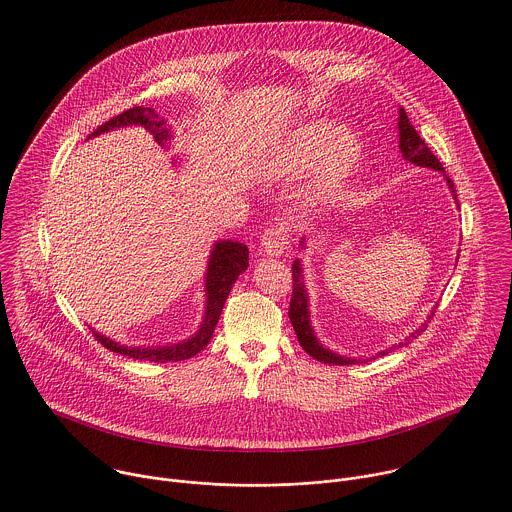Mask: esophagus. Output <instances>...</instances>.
<instances>
[{"mask_svg":"<svg viewBox=\"0 0 512 512\" xmlns=\"http://www.w3.org/2000/svg\"><path fill=\"white\" fill-rule=\"evenodd\" d=\"M261 247L267 255L281 257L289 247V235H287L285 227L271 225L269 229H265V233L261 237Z\"/></svg>","mask_w":512,"mask_h":512,"instance_id":"34e87169","label":"esophagus"}]
</instances>
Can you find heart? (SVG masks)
<instances>
[{"label":"heart","mask_w":512,"mask_h":512,"mask_svg":"<svg viewBox=\"0 0 512 512\" xmlns=\"http://www.w3.org/2000/svg\"><path fill=\"white\" fill-rule=\"evenodd\" d=\"M361 155L353 131L341 129L329 119H315L293 129L281 143L271 147L259 161L263 181H287L303 175L311 165L309 189L327 193L355 167Z\"/></svg>","instance_id":"heart-1"}]
</instances>
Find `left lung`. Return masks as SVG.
Instances as JSON below:
<instances>
[{
	"mask_svg": "<svg viewBox=\"0 0 512 512\" xmlns=\"http://www.w3.org/2000/svg\"><path fill=\"white\" fill-rule=\"evenodd\" d=\"M399 149L403 153V157L409 161V163H415L419 167H429L433 171H441L451 193H453V199L457 201V191H455V183L445 175V167L441 165V161L435 157V153L427 147V143L421 139V135L415 131V127L411 125L407 113L403 107H399ZM459 205V201H457ZM301 243V249H305V237L299 241ZM459 259V257H457ZM431 317L433 313L427 317L425 323H421V327L417 331H413L405 343H395L393 347L381 351L379 355H387L389 351L397 349V347H403V345H409L411 339H417V335H421L425 329H427V323H431ZM289 319H291V325L295 329V335L299 339V345L317 361L321 363H329V365H355V363H363L361 359H351V357H343V355H337L333 353L331 349L323 347L313 331V325H311V313H309V295H307V287H305V277H303V265L299 259L293 261V297H291V305H289Z\"/></svg>",
	"mask_w": 512,
	"mask_h": 512,
	"instance_id": "8db88e82",
	"label": "left lung"
}]
</instances>
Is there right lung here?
<instances>
[{"label": "right lung", "instance_id": "obj_1", "mask_svg": "<svg viewBox=\"0 0 512 512\" xmlns=\"http://www.w3.org/2000/svg\"><path fill=\"white\" fill-rule=\"evenodd\" d=\"M131 125H141L143 129H147L153 139L161 145V147H169L171 145V125L167 123L165 117H161L155 109L151 107H131L123 113H119L117 117L109 119L107 123L99 125L87 139L97 137L101 133L119 129V127H131ZM249 267V249L247 245L239 243V241H231V239H223V241H215L209 261H207V271H205V313H203V321L197 329L195 335H191L185 341L179 343H171V345H157V347H127L121 345L117 341H111L109 337L97 333L95 329H91V333L95 335V339L107 347L113 353L119 355H127L131 359H139V361H151V363H167V361H183L189 359L193 355H197L201 349L207 347V343L213 337V331L219 323L225 299L231 293L233 283L237 281V277Z\"/></svg>", "mask_w": 512, "mask_h": 512}]
</instances>
